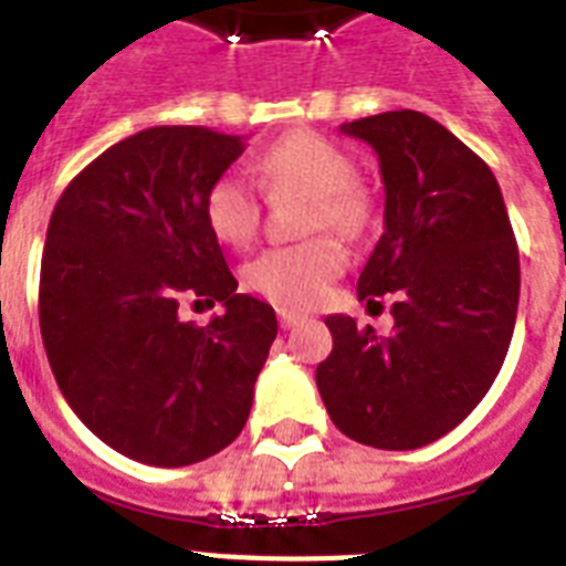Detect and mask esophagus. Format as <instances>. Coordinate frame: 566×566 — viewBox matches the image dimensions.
<instances>
[{"mask_svg": "<svg viewBox=\"0 0 566 566\" xmlns=\"http://www.w3.org/2000/svg\"><path fill=\"white\" fill-rule=\"evenodd\" d=\"M279 323H282V328H291V326H296V323H302V314L282 308L279 311Z\"/></svg>", "mask_w": 566, "mask_h": 566, "instance_id": "34e87169", "label": "esophagus"}]
</instances>
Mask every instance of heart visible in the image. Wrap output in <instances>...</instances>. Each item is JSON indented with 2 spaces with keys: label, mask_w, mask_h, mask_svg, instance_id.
Instances as JSON below:
<instances>
[{
  "label": "heart",
  "mask_w": 566,
  "mask_h": 566,
  "mask_svg": "<svg viewBox=\"0 0 566 566\" xmlns=\"http://www.w3.org/2000/svg\"><path fill=\"white\" fill-rule=\"evenodd\" d=\"M255 172L266 190H308L305 229H335L355 238L370 220L367 193L355 181L353 158L317 132H291L258 155ZM205 226L226 247H247L261 226V199L240 172H220L202 199ZM346 270V249L335 234L264 249L243 266V284L279 308L317 305Z\"/></svg>",
  "instance_id": "obj_1"
}]
</instances>
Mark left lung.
<instances>
[{"label": "left lung", "mask_w": 566, "mask_h": 566, "mask_svg": "<svg viewBox=\"0 0 566 566\" xmlns=\"http://www.w3.org/2000/svg\"><path fill=\"white\" fill-rule=\"evenodd\" d=\"M340 132L378 155L385 234L358 275V300L390 293L394 335L326 317L332 355L317 367L319 396L364 447H426L482 402L509 355L517 240L491 167L438 119L387 111Z\"/></svg>", "instance_id": "8db88e82"}]
</instances>
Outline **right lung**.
I'll use <instances>...</instances> for the list:
<instances>
[{
  "instance_id": "right-lung-1",
  "label": "right lung",
  "mask_w": 566,
  "mask_h": 566,
  "mask_svg": "<svg viewBox=\"0 0 566 566\" xmlns=\"http://www.w3.org/2000/svg\"><path fill=\"white\" fill-rule=\"evenodd\" d=\"M243 137L155 126L87 164L57 199L40 264V335L78 420L119 455L188 467L247 426L279 323L238 293L205 226V190ZM185 298L222 301L208 327Z\"/></svg>"
}]
</instances>
